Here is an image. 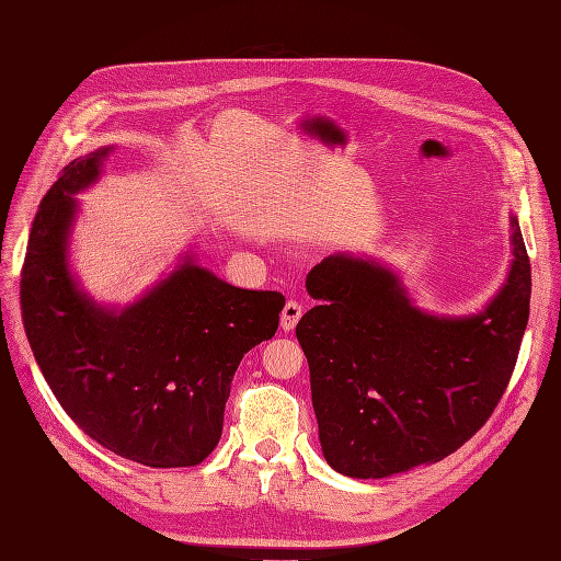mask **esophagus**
<instances>
[{
    "mask_svg": "<svg viewBox=\"0 0 561 561\" xmlns=\"http://www.w3.org/2000/svg\"><path fill=\"white\" fill-rule=\"evenodd\" d=\"M301 313H304V309H301L299 301H295V299L287 301L285 307H283V313H280V328H283L285 332L295 330L299 318H301Z\"/></svg>",
    "mask_w": 561,
    "mask_h": 561,
    "instance_id": "34e87169",
    "label": "esophagus"
}]
</instances>
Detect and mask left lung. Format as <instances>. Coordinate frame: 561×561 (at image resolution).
Instances as JSON below:
<instances>
[{
  "instance_id": "obj_1",
  "label": "left lung",
  "mask_w": 561,
  "mask_h": 561,
  "mask_svg": "<svg viewBox=\"0 0 561 561\" xmlns=\"http://www.w3.org/2000/svg\"><path fill=\"white\" fill-rule=\"evenodd\" d=\"M513 260L499 293L468 316L419 309L393 268L336 252L311 268L318 307L297 339L325 461L381 480L437 463L478 433L511 381L529 322L531 264L511 213Z\"/></svg>"
}]
</instances>
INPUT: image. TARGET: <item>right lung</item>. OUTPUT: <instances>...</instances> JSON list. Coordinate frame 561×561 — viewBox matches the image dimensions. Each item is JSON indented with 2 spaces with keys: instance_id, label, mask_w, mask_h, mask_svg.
<instances>
[{
  "instance_id": "1",
  "label": "right lung",
  "mask_w": 561,
  "mask_h": 561,
  "mask_svg": "<svg viewBox=\"0 0 561 561\" xmlns=\"http://www.w3.org/2000/svg\"><path fill=\"white\" fill-rule=\"evenodd\" d=\"M114 147L65 165L32 222L21 309L46 383L77 426L149 468H186L222 437L243 355L278 330L280 293L243 290L194 250L126 307L100 304L70 264L77 194L103 175Z\"/></svg>"
}]
</instances>
